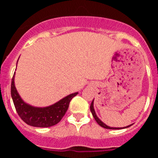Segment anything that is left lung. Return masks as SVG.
<instances>
[{"mask_svg":"<svg viewBox=\"0 0 158 158\" xmlns=\"http://www.w3.org/2000/svg\"><path fill=\"white\" fill-rule=\"evenodd\" d=\"M93 102H92L91 105H90V111H91L92 114H93V116L94 117L95 120L96 121V123L100 125V127H102L104 128H106V129H112V130H118V129H122V127H108L107 126L106 124H104V123L102 122L101 120H100V118L97 117V115H96V112H95V110H94V107H93ZM131 126V125H130ZM130 126H127V127H123V128H127V127H129Z\"/></svg>","mask_w":158,"mask_h":158,"instance_id":"obj_1","label":"left lung"}]
</instances>
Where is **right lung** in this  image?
Listing matches in <instances>:
<instances>
[{"label": "right lung", "mask_w": 158, "mask_h": 158, "mask_svg": "<svg viewBox=\"0 0 158 158\" xmlns=\"http://www.w3.org/2000/svg\"><path fill=\"white\" fill-rule=\"evenodd\" d=\"M14 75L11 84V96L13 104L16 112L22 120L30 126L35 127H49L59 123L68 110L70 100L78 94V93H74L68 95L58 102L48 107H33L26 104L19 96L14 84Z\"/></svg>", "instance_id": "1"}]
</instances>
